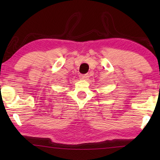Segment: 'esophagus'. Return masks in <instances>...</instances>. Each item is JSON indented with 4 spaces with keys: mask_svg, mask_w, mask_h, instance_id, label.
I'll return each mask as SVG.
<instances>
[{
    "mask_svg": "<svg viewBox=\"0 0 160 160\" xmlns=\"http://www.w3.org/2000/svg\"><path fill=\"white\" fill-rule=\"evenodd\" d=\"M89 77H90V76H89L88 74L82 75H81V79H82V80H88Z\"/></svg>",
    "mask_w": 160,
    "mask_h": 160,
    "instance_id": "esophagus-1",
    "label": "esophagus"
}]
</instances>
